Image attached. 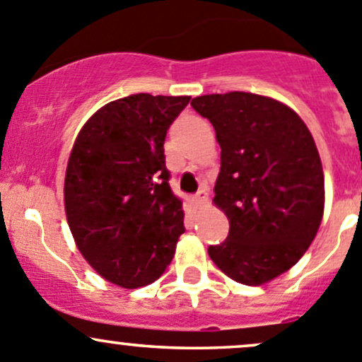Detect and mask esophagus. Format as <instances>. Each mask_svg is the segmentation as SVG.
<instances>
[{
  "label": "esophagus",
  "mask_w": 362,
  "mask_h": 362,
  "mask_svg": "<svg viewBox=\"0 0 362 362\" xmlns=\"http://www.w3.org/2000/svg\"><path fill=\"white\" fill-rule=\"evenodd\" d=\"M193 199H195V202L199 204V206H202V204H206L207 199H209V192H207L206 186H202V188H200L199 192H197V195L193 197Z\"/></svg>",
  "instance_id": "obj_1"
}]
</instances>
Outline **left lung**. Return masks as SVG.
<instances>
[{"label":"left lung","instance_id":"left-lung-1","mask_svg":"<svg viewBox=\"0 0 362 362\" xmlns=\"http://www.w3.org/2000/svg\"><path fill=\"white\" fill-rule=\"evenodd\" d=\"M192 106L221 146L214 204L230 232L209 256L235 282L262 286L296 264L319 230L324 174L314 137L291 107L264 95H200Z\"/></svg>","mask_w":362,"mask_h":362}]
</instances>
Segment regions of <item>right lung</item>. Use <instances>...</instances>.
I'll use <instances>...</instances> for the list:
<instances>
[{
	"mask_svg": "<svg viewBox=\"0 0 362 362\" xmlns=\"http://www.w3.org/2000/svg\"><path fill=\"white\" fill-rule=\"evenodd\" d=\"M188 95L134 94L95 111L78 134L64 180L78 249L113 284L136 289L165 272L185 233L163 143Z\"/></svg>",
	"mask_w": 362,
	"mask_h": 362,
	"instance_id": "add662e5",
	"label": "right lung"
}]
</instances>
